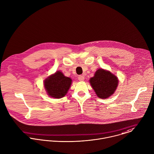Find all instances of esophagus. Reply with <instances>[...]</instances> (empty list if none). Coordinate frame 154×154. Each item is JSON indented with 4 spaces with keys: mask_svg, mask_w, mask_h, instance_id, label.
<instances>
[{
    "mask_svg": "<svg viewBox=\"0 0 154 154\" xmlns=\"http://www.w3.org/2000/svg\"><path fill=\"white\" fill-rule=\"evenodd\" d=\"M79 80L80 82H83L85 80V77L83 75H79Z\"/></svg>",
    "mask_w": 154,
    "mask_h": 154,
    "instance_id": "1",
    "label": "esophagus"
}]
</instances>
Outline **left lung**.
Segmentation results:
<instances>
[{"label": "left lung", "instance_id": "obj_1", "mask_svg": "<svg viewBox=\"0 0 154 154\" xmlns=\"http://www.w3.org/2000/svg\"><path fill=\"white\" fill-rule=\"evenodd\" d=\"M118 82L116 75L103 69L97 70L94 76L90 80V85L100 99H107L112 96L116 90Z\"/></svg>", "mask_w": 154, "mask_h": 154}]
</instances>
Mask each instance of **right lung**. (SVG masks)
<instances>
[{
	"mask_svg": "<svg viewBox=\"0 0 154 154\" xmlns=\"http://www.w3.org/2000/svg\"><path fill=\"white\" fill-rule=\"evenodd\" d=\"M71 82L69 77L64 76L63 72L58 71L45 80L44 87L50 96L60 99L67 94Z\"/></svg>",
	"mask_w": 154,
	"mask_h": 154,
	"instance_id": "add662e5",
	"label": "right lung"
}]
</instances>
